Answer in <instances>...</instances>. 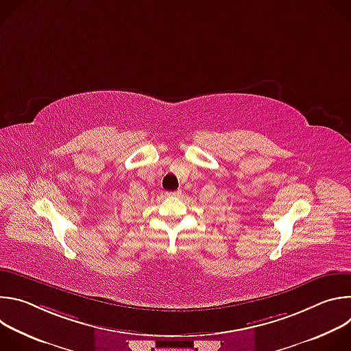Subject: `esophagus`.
I'll return each instance as SVG.
<instances>
[{"mask_svg":"<svg viewBox=\"0 0 351 351\" xmlns=\"http://www.w3.org/2000/svg\"><path fill=\"white\" fill-rule=\"evenodd\" d=\"M180 193H182V191L178 190V191H172V193H168V194H169V195H180Z\"/></svg>","mask_w":351,"mask_h":351,"instance_id":"1","label":"esophagus"}]
</instances>
